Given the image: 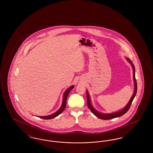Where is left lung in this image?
<instances>
[{"mask_svg": "<svg viewBox=\"0 0 153 153\" xmlns=\"http://www.w3.org/2000/svg\"><path fill=\"white\" fill-rule=\"evenodd\" d=\"M127 61L131 64V66L132 67L133 69V77H134V94L131 97V99L130 100V101L128 102V103L127 104V105L122 110H120L118 112H114V113H111V114H102L98 111H97L96 109L93 107V106L92 105V104L91 102V99H90V96L88 94V91H87V104L88 108L89 109L92 111V112L95 115L96 117L102 119V120H109L111 119H114L115 117H121L122 115H123L124 114H125L130 108V106H131V103L133 101L135 95L137 94V81L135 79V66L134 65V64H132V61L130 60V58H127Z\"/></svg>", "mask_w": 153, "mask_h": 153, "instance_id": "left-lung-1", "label": "left lung"}]
</instances>
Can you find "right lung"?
Returning a JSON list of instances; mask_svg holds the SVG:
<instances>
[{"mask_svg": "<svg viewBox=\"0 0 153 153\" xmlns=\"http://www.w3.org/2000/svg\"><path fill=\"white\" fill-rule=\"evenodd\" d=\"M73 88H74V85H72V86H71V87H70L68 89H67L65 91V92H64V96H63V100H62V105H61V107L59 108V109H58L57 112H56L55 113L51 114V115L44 116V117H39H39H39V118L44 119L48 120V119H53V118H54V117H57L60 114H61V113L63 112V111L65 108L66 99H67L68 96L69 92H71V91L73 89Z\"/></svg>", "mask_w": 153, "mask_h": 153, "instance_id": "right-lung-1", "label": "right lung"}]
</instances>
